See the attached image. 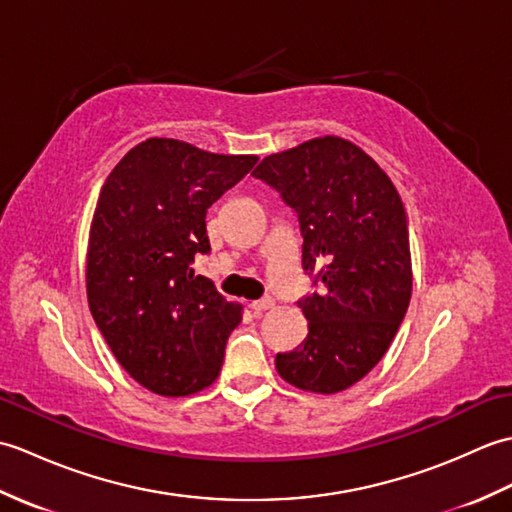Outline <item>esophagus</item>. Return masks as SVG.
<instances>
[{
    "label": "esophagus",
    "instance_id": "34e87169",
    "mask_svg": "<svg viewBox=\"0 0 512 512\" xmlns=\"http://www.w3.org/2000/svg\"><path fill=\"white\" fill-rule=\"evenodd\" d=\"M275 306V301L273 299H270V297H266V299H259V301H253V303H250V308H253V312H266V310H270V308H273Z\"/></svg>",
    "mask_w": 512,
    "mask_h": 512
}]
</instances>
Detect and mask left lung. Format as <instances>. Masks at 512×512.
I'll return each mask as SVG.
<instances>
[{
  "label": "left lung",
  "instance_id": "8db88e82",
  "mask_svg": "<svg viewBox=\"0 0 512 512\" xmlns=\"http://www.w3.org/2000/svg\"><path fill=\"white\" fill-rule=\"evenodd\" d=\"M253 176L299 217L303 270L319 292L303 297L308 336L277 354L286 383L336 394L385 356L411 299L405 206L387 173L339 136L266 156Z\"/></svg>",
  "mask_w": 512,
  "mask_h": 512
}]
</instances>
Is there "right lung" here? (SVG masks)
Returning a JSON list of instances; mask_svg holds the SVG:
<instances>
[{"mask_svg":"<svg viewBox=\"0 0 512 512\" xmlns=\"http://www.w3.org/2000/svg\"><path fill=\"white\" fill-rule=\"evenodd\" d=\"M173 138L129 149L107 176L90 228V312L136 383L178 398L209 387L242 306L193 273L209 255L206 211L255 167Z\"/></svg>","mask_w":512,"mask_h":512,"instance_id":"add662e5","label":"right lung"}]
</instances>
